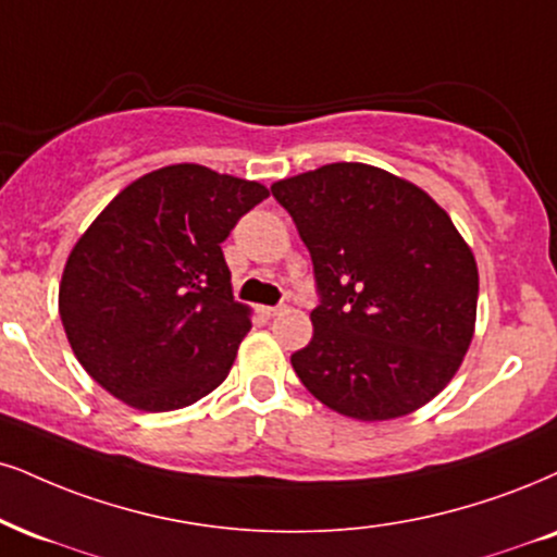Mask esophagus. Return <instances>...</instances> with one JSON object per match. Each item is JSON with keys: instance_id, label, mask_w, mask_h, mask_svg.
<instances>
[{"instance_id": "obj_1", "label": "esophagus", "mask_w": 557, "mask_h": 557, "mask_svg": "<svg viewBox=\"0 0 557 557\" xmlns=\"http://www.w3.org/2000/svg\"><path fill=\"white\" fill-rule=\"evenodd\" d=\"M281 312V307H260V314H263V318H276V314Z\"/></svg>"}]
</instances>
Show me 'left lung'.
Masks as SVG:
<instances>
[{"instance_id": "8db88e82", "label": "left lung", "mask_w": 557, "mask_h": 557, "mask_svg": "<svg viewBox=\"0 0 557 557\" xmlns=\"http://www.w3.org/2000/svg\"><path fill=\"white\" fill-rule=\"evenodd\" d=\"M314 265L312 341L292 354L310 393L356 421H393L442 393L468 354L478 263L418 185L363 162L271 185Z\"/></svg>"}]
</instances>
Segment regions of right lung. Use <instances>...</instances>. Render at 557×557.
I'll return each mask as SVG.
<instances>
[{
    "label": "right lung",
    "instance_id": "add662e5",
    "mask_svg": "<svg viewBox=\"0 0 557 557\" xmlns=\"http://www.w3.org/2000/svg\"><path fill=\"white\" fill-rule=\"evenodd\" d=\"M268 198L256 181L170 164L121 190L69 252L59 314L85 372L121 403L164 413L226 380L250 331L222 243Z\"/></svg>",
    "mask_w": 557,
    "mask_h": 557
}]
</instances>
